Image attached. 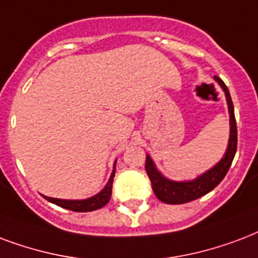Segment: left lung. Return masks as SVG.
<instances>
[{
    "mask_svg": "<svg viewBox=\"0 0 258 258\" xmlns=\"http://www.w3.org/2000/svg\"><path fill=\"white\" fill-rule=\"evenodd\" d=\"M223 92H225L226 101H227V108H229L230 115V137L227 149L221 161L216 165H214L211 169H208L207 172L200 174L194 180L188 181H173L169 180L157 169L154 161L151 160L149 154L146 155V168L147 176L151 181V188L154 190L155 196L166 204H182L192 202L204 196L208 192H211L219 182L225 178L226 173L229 172L231 162L234 160V155L237 151V123H235V116H234V107L230 92L225 82L222 81L219 77H214Z\"/></svg>",
    "mask_w": 258,
    "mask_h": 258,
    "instance_id": "obj_1",
    "label": "left lung"
}]
</instances>
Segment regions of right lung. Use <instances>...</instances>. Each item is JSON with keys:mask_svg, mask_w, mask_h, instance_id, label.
Wrapping results in <instances>:
<instances>
[{"mask_svg": "<svg viewBox=\"0 0 258 258\" xmlns=\"http://www.w3.org/2000/svg\"><path fill=\"white\" fill-rule=\"evenodd\" d=\"M115 168H116V162L113 164V170H112L111 177H109V180H108L107 185L104 186L103 189L100 190L98 194L92 196V198H88V199H82V200H66V199H55V198L44 196V199L51 202V203L56 204V206H59V207L70 210V211L88 212V211L98 210V208L104 207L105 204H108V202H109V199H111L112 182H113V177H115Z\"/></svg>", "mask_w": 258, "mask_h": 258, "instance_id": "right-lung-1", "label": "right lung"}]
</instances>
